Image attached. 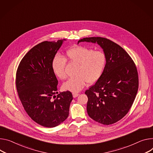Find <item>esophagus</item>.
Instances as JSON below:
<instances>
[{
    "label": "esophagus",
    "mask_w": 153,
    "mask_h": 153,
    "mask_svg": "<svg viewBox=\"0 0 153 153\" xmlns=\"http://www.w3.org/2000/svg\"><path fill=\"white\" fill-rule=\"evenodd\" d=\"M73 98H76L79 96V93H73Z\"/></svg>",
    "instance_id": "34e87169"
}]
</instances>
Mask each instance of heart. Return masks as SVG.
I'll return each mask as SVG.
<instances>
[{
  "label": "heart",
  "instance_id": "obj_1",
  "mask_svg": "<svg viewBox=\"0 0 153 153\" xmlns=\"http://www.w3.org/2000/svg\"><path fill=\"white\" fill-rule=\"evenodd\" d=\"M66 57L71 63L78 64L75 72L76 77L65 82L63 88L73 93L80 91L87 83L94 84L102 76L105 69L107 58L104 52L94 51L85 46H76L67 51ZM66 59L60 55H56L52 62L53 73L58 78H66L65 66Z\"/></svg>",
  "mask_w": 153,
  "mask_h": 153
}]
</instances>
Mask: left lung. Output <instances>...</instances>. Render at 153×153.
<instances>
[{"mask_svg": "<svg viewBox=\"0 0 153 153\" xmlns=\"http://www.w3.org/2000/svg\"><path fill=\"white\" fill-rule=\"evenodd\" d=\"M85 41L100 45L107 58L102 76L85 92L87 114L102 124H114L128 113L134 101L138 88L137 68L126 51L111 40L84 38L77 44Z\"/></svg>", "mask_w": 153, "mask_h": 153, "instance_id": "8db88e82", "label": "left lung"}]
</instances>
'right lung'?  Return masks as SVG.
Returning a JSON list of instances; mask_svg holds the SVG:
<instances>
[{
  "instance_id": "add662e5",
  "label": "right lung",
  "mask_w": 153,
  "mask_h": 153,
  "mask_svg": "<svg viewBox=\"0 0 153 153\" xmlns=\"http://www.w3.org/2000/svg\"><path fill=\"white\" fill-rule=\"evenodd\" d=\"M65 40L46 41L36 45L22 58L16 72V89L25 112L46 128L57 126L68 118L73 99L69 91L55 96L58 80L52 62Z\"/></svg>"
}]
</instances>
